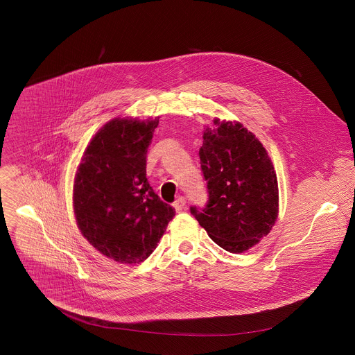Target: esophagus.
Returning a JSON list of instances; mask_svg holds the SVG:
<instances>
[{
  "mask_svg": "<svg viewBox=\"0 0 355 355\" xmlns=\"http://www.w3.org/2000/svg\"><path fill=\"white\" fill-rule=\"evenodd\" d=\"M173 207L176 211H182L186 209V200L183 197H179L175 202H173Z\"/></svg>",
  "mask_w": 355,
  "mask_h": 355,
  "instance_id": "obj_1",
  "label": "esophagus"
}]
</instances>
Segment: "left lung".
<instances>
[{"label":"left lung","instance_id":"1","mask_svg":"<svg viewBox=\"0 0 355 355\" xmlns=\"http://www.w3.org/2000/svg\"><path fill=\"white\" fill-rule=\"evenodd\" d=\"M201 169L209 200L191 214L220 248L243 253L266 236L277 220L279 187L262 144L241 123L214 120L203 131Z\"/></svg>","mask_w":355,"mask_h":355}]
</instances>
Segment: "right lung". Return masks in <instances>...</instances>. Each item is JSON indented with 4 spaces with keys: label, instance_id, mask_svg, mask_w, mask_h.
Returning <instances> with one entry per match:
<instances>
[{
    "label": "right lung",
    "instance_id": "add662e5",
    "mask_svg": "<svg viewBox=\"0 0 355 355\" xmlns=\"http://www.w3.org/2000/svg\"><path fill=\"white\" fill-rule=\"evenodd\" d=\"M158 117H116L86 148L73 182V211L82 235L120 263H139L157 248L175 209L146 178V154Z\"/></svg>",
    "mask_w": 355,
    "mask_h": 355
}]
</instances>
